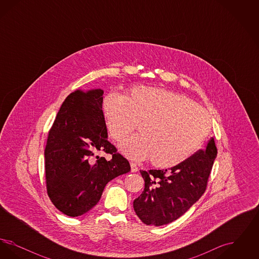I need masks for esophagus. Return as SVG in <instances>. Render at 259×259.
<instances>
[{
    "mask_svg": "<svg viewBox=\"0 0 259 259\" xmlns=\"http://www.w3.org/2000/svg\"><path fill=\"white\" fill-rule=\"evenodd\" d=\"M130 166H131V172H135L139 171V168L137 167V165L134 162H130Z\"/></svg>",
    "mask_w": 259,
    "mask_h": 259,
    "instance_id": "1",
    "label": "esophagus"
}]
</instances>
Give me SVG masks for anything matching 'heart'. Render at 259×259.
Segmentation results:
<instances>
[{
	"instance_id": "heart-1",
	"label": "heart",
	"mask_w": 259,
	"mask_h": 259,
	"mask_svg": "<svg viewBox=\"0 0 259 259\" xmlns=\"http://www.w3.org/2000/svg\"><path fill=\"white\" fill-rule=\"evenodd\" d=\"M102 111L111 138L119 142L138 127L142 133L123 141L124 154L137 160L150 158L158 168H172L191 157L207 139V111L190 99L170 90L134 87L122 96H105Z\"/></svg>"
}]
</instances>
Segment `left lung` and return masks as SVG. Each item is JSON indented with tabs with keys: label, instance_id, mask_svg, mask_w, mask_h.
Here are the masks:
<instances>
[{
	"label": "left lung",
	"instance_id": "1",
	"mask_svg": "<svg viewBox=\"0 0 259 259\" xmlns=\"http://www.w3.org/2000/svg\"><path fill=\"white\" fill-rule=\"evenodd\" d=\"M217 154L211 138L206 148L170 170H141L145 188L133 203L139 219L147 225L160 226L182 217L206 191Z\"/></svg>",
	"mask_w": 259,
	"mask_h": 259
}]
</instances>
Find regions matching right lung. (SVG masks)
<instances>
[{"label": "right lung", "instance_id": "1", "mask_svg": "<svg viewBox=\"0 0 259 259\" xmlns=\"http://www.w3.org/2000/svg\"><path fill=\"white\" fill-rule=\"evenodd\" d=\"M104 91L72 92L62 104L45 149L47 191L52 204L69 217L92 209L106 185L130 171V164L108 141L102 103ZM99 151L111 154L107 161Z\"/></svg>", "mask_w": 259, "mask_h": 259}]
</instances>
